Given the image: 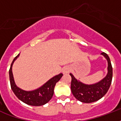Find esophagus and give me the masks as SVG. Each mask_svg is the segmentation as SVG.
Masks as SVG:
<instances>
[{"mask_svg": "<svg viewBox=\"0 0 121 121\" xmlns=\"http://www.w3.org/2000/svg\"><path fill=\"white\" fill-rule=\"evenodd\" d=\"M69 72H70V68L68 67V66H66V67H64V68H63V74L68 73Z\"/></svg>", "mask_w": 121, "mask_h": 121, "instance_id": "34e87169", "label": "esophagus"}]
</instances>
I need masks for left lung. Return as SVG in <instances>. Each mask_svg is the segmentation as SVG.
Returning a JSON list of instances; mask_svg holds the SVG:
<instances>
[{
	"label": "left lung",
	"mask_w": 121,
	"mask_h": 121,
	"mask_svg": "<svg viewBox=\"0 0 121 121\" xmlns=\"http://www.w3.org/2000/svg\"><path fill=\"white\" fill-rule=\"evenodd\" d=\"M108 62L107 75L99 82L92 85H86L78 80L72 73L71 90L74 97L83 103H91L97 101L103 97L109 90L112 79V67L109 56L104 52L101 53Z\"/></svg>",
	"instance_id": "left-lung-1"
}]
</instances>
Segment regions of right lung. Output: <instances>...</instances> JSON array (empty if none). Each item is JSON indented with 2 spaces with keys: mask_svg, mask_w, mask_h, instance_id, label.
Segmentation results:
<instances>
[{
  "mask_svg": "<svg viewBox=\"0 0 121 121\" xmlns=\"http://www.w3.org/2000/svg\"><path fill=\"white\" fill-rule=\"evenodd\" d=\"M19 54L14 58L9 70V78L11 88L16 97L24 103L33 106H41L48 103L51 99L54 94V88L56 83L62 77L63 74L60 73L51 78L47 82L38 89L32 91H26L19 88L15 83L12 74V67L14 61L17 58Z\"/></svg>",
  "mask_w": 121,
  "mask_h": 121,
  "instance_id": "1",
  "label": "right lung"
}]
</instances>
